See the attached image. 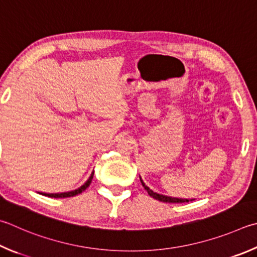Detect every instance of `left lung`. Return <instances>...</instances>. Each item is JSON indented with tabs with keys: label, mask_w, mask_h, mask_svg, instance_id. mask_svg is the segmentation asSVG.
<instances>
[{
	"label": "left lung",
	"mask_w": 257,
	"mask_h": 257,
	"mask_svg": "<svg viewBox=\"0 0 257 257\" xmlns=\"http://www.w3.org/2000/svg\"><path fill=\"white\" fill-rule=\"evenodd\" d=\"M141 182L143 186L145 188V190L147 191L148 194L153 197L154 199L158 200V201H162V202H166V203H183V202H189V201H192V200H188V199H179V198H171V197H166V195H163V194H158L156 192H154L153 190H151L148 188L147 185H145V183L142 180L141 177Z\"/></svg>",
	"instance_id": "1"
}]
</instances>
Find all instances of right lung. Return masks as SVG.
I'll use <instances>...</instances> for the list:
<instances>
[{
  "mask_svg": "<svg viewBox=\"0 0 257 257\" xmlns=\"http://www.w3.org/2000/svg\"><path fill=\"white\" fill-rule=\"evenodd\" d=\"M93 175H94V172L91 174L90 179H88L85 183H84L81 188H78L77 190H74L71 191V192H64V193H43V195H46V197H49V198H69V197H74V195H77L82 193L83 191H85L88 186H90L92 179H93Z\"/></svg>",
  "mask_w": 257,
  "mask_h": 257,
  "instance_id": "obj_1",
  "label": "right lung"
}]
</instances>
